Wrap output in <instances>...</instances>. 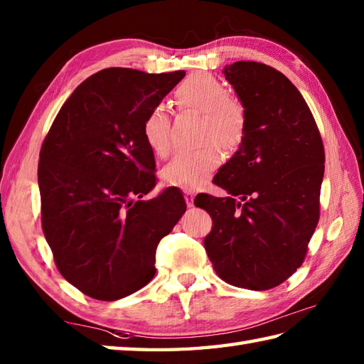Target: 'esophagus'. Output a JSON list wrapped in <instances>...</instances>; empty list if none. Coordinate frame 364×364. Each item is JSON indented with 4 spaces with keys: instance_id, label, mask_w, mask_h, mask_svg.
Segmentation results:
<instances>
[{
    "instance_id": "esophagus-1",
    "label": "esophagus",
    "mask_w": 364,
    "mask_h": 364,
    "mask_svg": "<svg viewBox=\"0 0 364 364\" xmlns=\"http://www.w3.org/2000/svg\"><path fill=\"white\" fill-rule=\"evenodd\" d=\"M184 198H186L188 206L194 205V192L192 191H184Z\"/></svg>"
}]
</instances>
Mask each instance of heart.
<instances>
[{
  "instance_id": "1",
  "label": "heart",
  "mask_w": 364,
  "mask_h": 364,
  "mask_svg": "<svg viewBox=\"0 0 364 364\" xmlns=\"http://www.w3.org/2000/svg\"><path fill=\"white\" fill-rule=\"evenodd\" d=\"M178 105L184 109L203 114L200 142H213L222 151H235L241 145L247 114L244 105L230 95L228 87L210 73H198L184 81L175 92ZM142 136L149 149L159 158L170 151V120L162 107H153L142 125ZM220 164L215 146L206 145L196 151H183L162 168L167 186L196 191L203 186Z\"/></svg>"
}]
</instances>
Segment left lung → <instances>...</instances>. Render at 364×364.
I'll return each mask as SVG.
<instances>
[{
    "label": "left lung",
    "instance_id": "1",
    "mask_svg": "<svg viewBox=\"0 0 364 364\" xmlns=\"http://www.w3.org/2000/svg\"><path fill=\"white\" fill-rule=\"evenodd\" d=\"M223 75L245 107V133L213 180L230 197L198 194L194 205L213 219L205 249L215 274L237 288L266 291L306 257L319 222L326 151L305 98L282 72L237 60Z\"/></svg>",
    "mask_w": 364,
    "mask_h": 364
}]
</instances>
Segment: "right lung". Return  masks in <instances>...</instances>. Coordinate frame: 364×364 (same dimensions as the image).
Listing matches in <instances>:
<instances>
[{
  "instance_id": "1",
  "label": "right lung",
  "mask_w": 364,
  "mask_h": 364,
  "mask_svg": "<svg viewBox=\"0 0 364 364\" xmlns=\"http://www.w3.org/2000/svg\"><path fill=\"white\" fill-rule=\"evenodd\" d=\"M186 72L111 67L82 81L60 107L38 154L42 230L65 280L97 300L139 291L154 253L186 211L176 188H154L142 125Z\"/></svg>"
}]
</instances>
